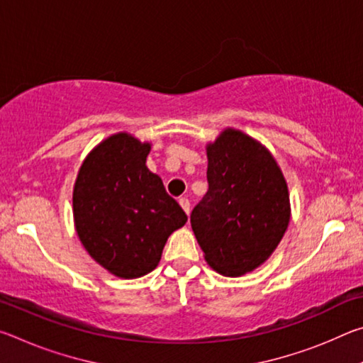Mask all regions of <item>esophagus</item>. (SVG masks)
Returning <instances> with one entry per match:
<instances>
[{"mask_svg": "<svg viewBox=\"0 0 363 363\" xmlns=\"http://www.w3.org/2000/svg\"><path fill=\"white\" fill-rule=\"evenodd\" d=\"M179 205H181L182 210L189 214V211H190V201H189V199H186V196H181Z\"/></svg>", "mask_w": 363, "mask_h": 363, "instance_id": "34e87169", "label": "esophagus"}]
</instances>
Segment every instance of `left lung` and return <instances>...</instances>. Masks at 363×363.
Wrapping results in <instances>:
<instances>
[{"instance_id":"1","label":"left lung","mask_w":363,"mask_h":363,"mask_svg":"<svg viewBox=\"0 0 363 363\" xmlns=\"http://www.w3.org/2000/svg\"><path fill=\"white\" fill-rule=\"evenodd\" d=\"M208 192L190 214L211 269L240 277L266 262L290 223V194L272 153L259 140L225 128L206 144Z\"/></svg>"}]
</instances>
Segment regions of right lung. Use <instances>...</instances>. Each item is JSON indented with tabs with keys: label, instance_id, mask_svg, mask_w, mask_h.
Masks as SVG:
<instances>
[{
	"label": "right lung",
	"instance_id": "right-lung-1",
	"mask_svg": "<svg viewBox=\"0 0 363 363\" xmlns=\"http://www.w3.org/2000/svg\"><path fill=\"white\" fill-rule=\"evenodd\" d=\"M152 144L116 133L97 144L73 186V223L93 259L120 279L152 272L168 237L187 223L160 176L147 168Z\"/></svg>",
	"mask_w": 363,
	"mask_h": 363
}]
</instances>
